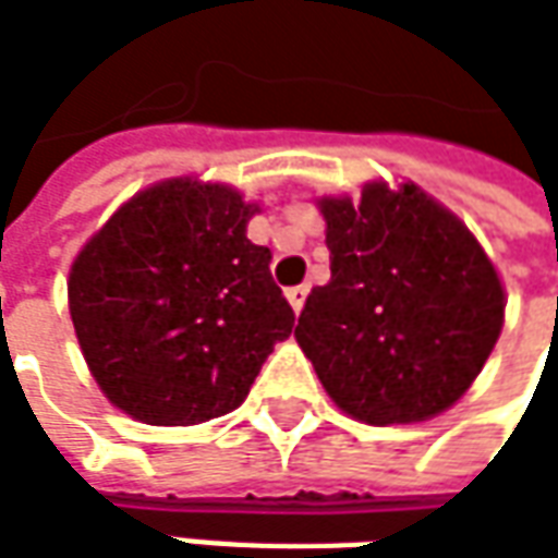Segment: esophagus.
Instances as JSON below:
<instances>
[{"label": "esophagus", "mask_w": 558, "mask_h": 558, "mask_svg": "<svg viewBox=\"0 0 558 558\" xmlns=\"http://www.w3.org/2000/svg\"><path fill=\"white\" fill-rule=\"evenodd\" d=\"M305 296H308V287H290V290H287V299H290L293 312H302V305H305Z\"/></svg>", "instance_id": "obj_1"}]
</instances>
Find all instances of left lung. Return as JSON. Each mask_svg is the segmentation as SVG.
Returning a JSON list of instances; mask_svg holds the SVG:
<instances>
[{
    "label": "left lung",
    "mask_w": 558,
    "mask_h": 558,
    "mask_svg": "<svg viewBox=\"0 0 558 558\" xmlns=\"http://www.w3.org/2000/svg\"><path fill=\"white\" fill-rule=\"evenodd\" d=\"M330 280L296 339L345 413L371 426L448 411L504 327V287L466 225L416 184H367L361 203L320 201Z\"/></svg>",
    "instance_id": "obj_1"
}]
</instances>
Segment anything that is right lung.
<instances>
[{
    "mask_svg": "<svg viewBox=\"0 0 558 558\" xmlns=\"http://www.w3.org/2000/svg\"><path fill=\"white\" fill-rule=\"evenodd\" d=\"M253 206L225 184H154L125 203L70 268V317L88 371L129 416L194 426L234 411L293 308Z\"/></svg>",
    "mask_w": 558,
    "mask_h": 558,
    "instance_id": "right-lung-1",
    "label": "right lung"
}]
</instances>
